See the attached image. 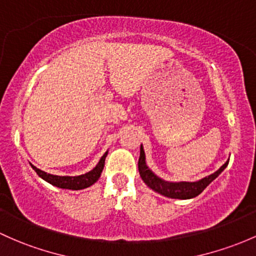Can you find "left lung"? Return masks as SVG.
Returning <instances> with one entry per match:
<instances>
[{
  "label": "left lung",
  "instance_id": "obj_1",
  "mask_svg": "<svg viewBox=\"0 0 256 256\" xmlns=\"http://www.w3.org/2000/svg\"><path fill=\"white\" fill-rule=\"evenodd\" d=\"M227 160L217 172H214L211 176L202 178L198 182H169L166 180L160 179L153 173L152 170L147 166L146 164V157H144V147L141 146L140 150V158H138V172L140 176H141L142 180L144 182V184L147 186H150V189L154 190L156 192L160 194V195L166 196V198H180V200H188V198H192L195 196L200 195L204 190L216 179L217 176L224 170L226 166H228Z\"/></svg>",
  "mask_w": 256,
  "mask_h": 256
}]
</instances>
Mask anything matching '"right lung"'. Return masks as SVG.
<instances>
[{
	"label": "right lung",
	"instance_id": "obj_1",
	"mask_svg": "<svg viewBox=\"0 0 256 256\" xmlns=\"http://www.w3.org/2000/svg\"><path fill=\"white\" fill-rule=\"evenodd\" d=\"M108 156V150L103 154V157L100 158L98 164L88 173L82 174V176H52V174L45 173V172L40 170L36 166H34L32 164V168L36 172V174L42 179H44L45 182H50L54 186L61 188V189H70V190H80L86 189V188L93 185L96 180L100 176L102 172H103L104 163H106V158Z\"/></svg>",
	"mask_w": 256,
	"mask_h": 256
}]
</instances>
